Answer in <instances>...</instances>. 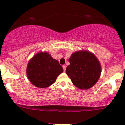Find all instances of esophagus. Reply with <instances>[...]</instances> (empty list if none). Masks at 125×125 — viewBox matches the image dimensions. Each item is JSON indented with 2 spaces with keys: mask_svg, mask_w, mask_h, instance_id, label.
<instances>
[{
  "mask_svg": "<svg viewBox=\"0 0 125 125\" xmlns=\"http://www.w3.org/2000/svg\"><path fill=\"white\" fill-rule=\"evenodd\" d=\"M66 66H65V65H63V69L64 72H65V71H66Z\"/></svg>",
  "mask_w": 125,
  "mask_h": 125,
  "instance_id": "esophagus-1",
  "label": "esophagus"
}]
</instances>
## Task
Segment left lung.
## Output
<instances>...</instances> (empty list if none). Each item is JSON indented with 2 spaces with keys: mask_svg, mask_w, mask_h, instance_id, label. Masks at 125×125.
<instances>
[{
  "mask_svg": "<svg viewBox=\"0 0 125 125\" xmlns=\"http://www.w3.org/2000/svg\"><path fill=\"white\" fill-rule=\"evenodd\" d=\"M69 62L70 65L67 66L66 73L76 87L87 90L98 81L101 66L94 54L87 51L75 52Z\"/></svg>",
  "mask_w": 125,
  "mask_h": 125,
  "instance_id": "1",
  "label": "left lung"
}]
</instances>
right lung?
<instances>
[{"label":"right lung","mask_w":125,"mask_h":125,"mask_svg":"<svg viewBox=\"0 0 125 125\" xmlns=\"http://www.w3.org/2000/svg\"><path fill=\"white\" fill-rule=\"evenodd\" d=\"M63 71L62 67L57 60L52 58L47 53L40 52L28 62L27 74L34 85L46 88L53 84Z\"/></svg>","instance_id":"add662e5"}]
</instances>
